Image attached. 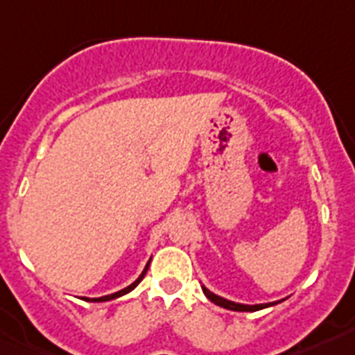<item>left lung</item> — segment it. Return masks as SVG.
I'll use <instances>...</instances> for the list:
<instances>
[{
	"label": "left lung",
	"mask_w": 355,
	"mask_h": 355,
	"mask_svg": "<svg viewBox=\"0 0 355 355\" xmlns=\"http://www.w3.org/2000/svg\"><path fill=\"white\" fill-rule=\"evenodd\" d=\"M202 291H205V295L211 300L213 304L225 307V309H231V311H259V309H265V307H270L274 306V304H277V302H268V304H254V306H249V304H238V302H231V300L227 299H222V297H218V295H215L213 291H209L208 288L205 286H202Z\"/></svg>",
	"instance_id": "8db88e82"
}]
</instances>
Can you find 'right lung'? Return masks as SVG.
<instances>
[{
	"label": "right lung",
	"mask_w": 355,
	"mask_h": 355,
	"mask_svg": "<svg viewBox=\"0 0 355 355\" xmlns=\"http://www.w3.org/2000/svg\"><path fill=\"white\" fill-rule=\"evenodd\" d=\"M149 263H150V259H149ZM149 263H147V265H146V268H144V272H142V274L139 275V279H137V281H135L133 284H130V286H128V288H124V290H121V291H115V293H112V295H105V297H99V299H92L94 302H106V300L117 299V297H122V295L130 293L131 290H135V288L139 286V283H140V281H142V279H144V275H146L147 268H149Z\"/></svg>",
	"instance_id": "obj_1"
}]
</instances>
